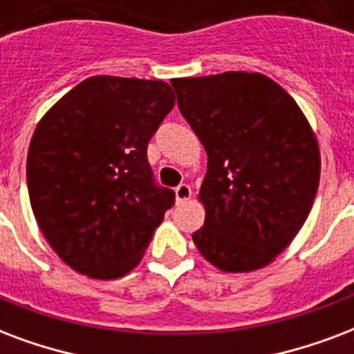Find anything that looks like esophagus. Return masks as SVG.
<instances>
[{
    "instance_id": "1",
    "label": "esophagus",
    "mask_w": 354,
    "mask_h": 354,
    "mask_svg": "<svg viewBox=\"0 0 354 354\" xmlns=\"http://www.w3.org/2000/svg\"><path fill=\"white\" fill-rule=\"evenodd\" d=\"M174 193H176L178 203H185V201L191 197V187L187 184H180L176 189H174Z\"/></svg>"
}]
</instances>
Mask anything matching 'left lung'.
Wrapping results in <instances>:
<instances>
[{"instance_id": "left-lung-1", "label": "left lung", "mask_w": 354, "mask_h": 354, "mask_svg": "<svg viewBox=\"0 0 354 354\" xmlns=\"http://www.w3.org/2000/svg\"><path fill=\"white\" fill-rule=\"evenodd\" d=\"M178 106L208 153L201 185L203 257L223 272L270 264L310 214L319 144L287 91L261 73L170 80Z\"/></svg>"}]
</instances>
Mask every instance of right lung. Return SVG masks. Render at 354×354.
I'll return each mask as SVG.
<instances>
[{
  "instance_id": "add662e5",
  "label": "right lung",
  "mask_w": 354,
  "mask_h": 354,
  "mask_svg": "<svg viewBox=\"0 0 354 354\" xmlns=\"http://www.w3.org/2000/svg\"><path fill=\"white\" fill-rule=\"evenodd\" d=\"M172 106L163 80L99 75L39 122L28 151L31 208L52 250L78 274L125 276L174 204L146 156Z\"/></svg>"
}]
</instances>
